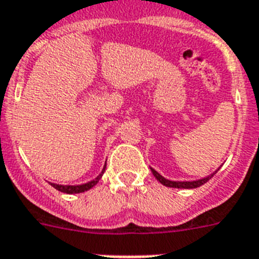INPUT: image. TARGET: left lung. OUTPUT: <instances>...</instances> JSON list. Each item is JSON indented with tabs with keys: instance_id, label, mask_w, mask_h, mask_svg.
Wrapping results in <instances>:
<instances>
[{
	"instance_id": "1",
	"label": "left lung",
	"mask_w": 259,
	"mask_h": 259,
	"mask_svg": "<svg viewBox=\"0 0 259 259\" xmlns=\"http://www.w3.org/2000/svg\"><path fill=\"white\" fill-rule=\"evenodd\" d=\"M151 172H152V175L155 176V179H156L160 184L168 186V188H177V189L199 188L201 185H203V184L207 183L208 180L213 176V173H212V175H210V176L204 177V179H201V180H197V181H170V180H167L165 177H163L160 173H157L156 170L152 169V168H151Z\"/></svg>"
}]
</instances>
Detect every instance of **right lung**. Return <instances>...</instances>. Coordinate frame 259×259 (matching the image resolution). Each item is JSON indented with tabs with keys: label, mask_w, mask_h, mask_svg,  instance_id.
I'll return each mask as SVG.
<instances>
[{
	"label": "right lung",
	"mask_w": 259,
	"mask_h": 259,
	"mask_svg": "<svg viewBox=\"0 0 259 259\" xmlns=\"http://www.w3.org/2000/svg\"><path fill=\"white\" fill-rule=\"evenodd\" d=\"M105 167H107V163H105L102 173H100V175H99L95 180H92V181H90V183H87V184H82V185H58V184H51V185L53 186L55 189H57L58 192L66 193V194H76V193L87 192V190H90L91 188H94V186L99 183V180L102 179L103 173H104V170H105Z\"/></svg>",
	"instance_id": "obj_1"
}]
</instances>
